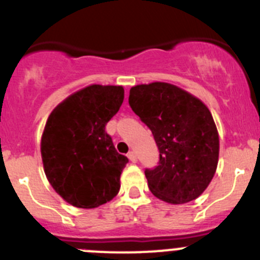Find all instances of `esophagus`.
Here are the masks:
<instances>
[{"instance_id": "34e87169", "label": "esophagus", "mask_w": 260, "mask_h": 260, "mask_svg": "<svg viewBox=\"0 0 260 260\" xmlns=\"http://www.w3.org/2000/svg\"><path fill=\"white\" fill-rule=\"evenodd\" d=\"M127 156L132 162H137V155H136L135 151H129V152L127 153Z\"/></svg>"}]
</instances>
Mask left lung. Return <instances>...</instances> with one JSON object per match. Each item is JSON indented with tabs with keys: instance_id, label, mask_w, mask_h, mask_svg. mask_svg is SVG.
Instances as JSON below:
<instances>
[{
	"instance_id": "8db88e82",
	"label": "left lung",
	"mask_w": 260,
	"mask_h": 260,
	"mask_svg": "<svg viewBox=\"0 0 260 260\" xmlns=\"http://www.w3.org/2000/svg\"><path fill=\"white\" fill-rule=\"evenodd\" d=\"M128 103L151 129L160 151L157 166L145 170L151 193L171 205L200 197L215 175L220 151L208 108L166 82L133 86Z\"/></svg>"
}]
</instances>
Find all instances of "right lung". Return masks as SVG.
<instances>
[{"label":"right lung","instance_id":"obj_1","mask_svg":"<svg viewBox=\"0 0 260 260\" xmlns=\"http://www.w3.org/2000/svg\"><path fill=\"white\" fill-rule=\"evenodd\" d=\"M124 99L122 86L90 85L63 100L45 123L42 160L50 185L70 205L95 208L120 188L128 158L105 132Z\"/></svg>","mask_w":260,"mask_h":260}]
</instances>
